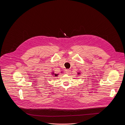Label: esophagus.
I'll list each match as a JSON object with an SVG mask.
<instances>
[{"label":"esophagus","instance_id":"34e87169","mask_svg":"<svg viewBox=\"0 0 125 125\" xmlns=\"http://www.w3.org/2000/svg\"><path fill=\"white\" fill-rule=\"evenodd\" d=\"M70 69H67L66 70V73H67V74H69L70 73Z\"/></svg>","mask_w":125,"mask_h":125}]
</instances>
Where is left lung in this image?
Returning a JSON list of instances; mask_svg holds the SVG:
<instances>
[{
    "instance_id": "obj_1",
    "label": "left lung",
    "mask_w": 125,
    "mask_h": 125,
    "mask_svg": "<svg viewBox=\"0 0 125 125\" xmlns=\"http://www.w3.org/2000/svg\"><path fill=\"white\" fill-rule=\"evenodd\" d=\"M80 74H81V73L77 72V75H80Z\"/></svg>"
}]
</instances>
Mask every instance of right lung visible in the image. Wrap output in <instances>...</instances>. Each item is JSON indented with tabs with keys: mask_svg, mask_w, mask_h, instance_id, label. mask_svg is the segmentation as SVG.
<instances>
[{
	"mask_svg": "<svg viewBox=\"0 0 125 125\" xmlns=\"http://www.w3.org/2000/svg\"><path fill=\"white\" fill-rule=\"evenodd\" d=\"M51 74H52L53 76H57L59 75V74H56V73H55L54 72H52Z\"/></svg>",
	"mask_w": 125,
	"mask_h": 125,
	"instance_id": "obj_1",
	"label": "right lung"
}]
</instances>
